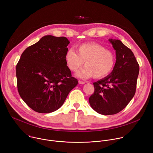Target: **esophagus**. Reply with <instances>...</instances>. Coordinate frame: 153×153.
<instances>
[{"label":"esophagus","instance_id":"esophagus-1","mask_svg":"<svg viewBox=\"0 0 153 153\" xmlns=\"http://www.w3.org/2000/svg\"><path fill=\"white\" fill-rule=\"evenodd\" d=\"M79 84H82V85H83V84H85V82H84V81H82V80H79Z\"/></svg>","mask_w":153,"mask_h":153}]
</instances>
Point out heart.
Here are the masks:
<instances>
[{"instance_id":"heart-1","label":"heart","mask_w":153,"mask_h":153,"mask_svg":"<svg viewBox=\"0 0 153 153\" xmlns=\"http://www.w3.org/2000/svg\"><path fill=\"white\" fill-rule=\"evenodd\" d=\"M68 68L76 71L85 62V68L77 73V77L87 79L93 76L95 79L106 77L113 70L116 64L114 53L97 43H86L77 48V53L68 50L65 55Z\"/></svg>"}]
</instances>
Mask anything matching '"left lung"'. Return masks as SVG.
<instances>
[{
  "label": "left lung",
  "instance_id": "1",
  "mask_svg": "<svg viewBox=\"0 0 153 153\" xmlns=\"http://www.w3.org/2000/svg\"><path fill=\"white\" fill-rule=\"evenodd\" d=\"M116 50L113 71L93 83L94 93L89 102L94 111L103 115L115 114L124 109L134 97L139 65L129 48L119 40L109 39Z\"/></svg>",
  "mask_w": 153,
  "mask_h": 153
}]
</instances>
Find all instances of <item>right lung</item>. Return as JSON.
Segmentation results:
<instances>
[{
  "label": "right lung",
  "mask_w": 153,
  "mask_h": 153,
  "mask_svg": "<svg viewBox=\"0 0 153 153\" xmlns=\"http://www.w3.org/2000/svg\"><path fill=\"white\" fill-rule=\"evenodd\" d=\"M69 43L65 37L43 36L23 52L16 65L18 92L37 113L58 110L78 83L65 60Z\"/></svg>",
  "instance_id": "right-lung-1"
}]
</instances>
